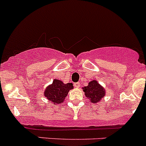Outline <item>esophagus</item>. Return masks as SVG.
Returning a JSON list of instances; mask_svg holds the SVG:
<instances>
[{"instance_id": "1", "label": "esophagus", "mask_w": 146, "mask_h": 146, "mask_svg": "<svg viewBox=\"0 0 146 146\" xmlns=\"http://www.w3.org/2000/svg\"><path fill=\"white\" fill-rule=\"evenodd\" d=\"M74 86L78 88H80V82H76V83H74Z\"/></svg>"}]
</instances>
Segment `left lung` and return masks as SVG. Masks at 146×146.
I'll list each match as a JSON object with an SVG mask.
<instances>
[{
  "instance_id": "1",
  "label": "left lung",
  "mask_w": 146,
  "mask_h": 146,
  "mask_svg": "<svg viewBox=\"0 0 146 146\" xmlns=\"http://www.w3.org/2000/svg\"><path fill=\"white\" fill-rule=\"evenodd\" d=\"M85 97L90 100L92 103H97L105 96V90L95 80L88 83V86L82 88Z\"/></svg>"
}]
</instances>
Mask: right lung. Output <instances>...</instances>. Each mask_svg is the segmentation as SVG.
<instances>
[{
  "label": "right lung",
  "mask_w": 146,
  "mask_h": 146,
  "mask_svg": "<svg viewBox=\"0 0 146 146\" xmlns=\"http://www.w3.org/2000/svg\"><path fill=\"white\" fill-rule=\"evenodd\" d=\"M73 89V83L64 84L61 80H54L52 84L45 89L44 96L53 104H61L64 102L65 98L70 90Z\"/></svg>",
  "instance_id": "1"
}]
</instances>
